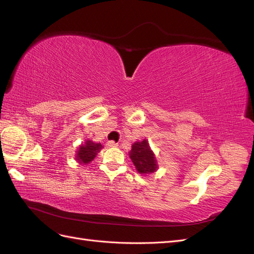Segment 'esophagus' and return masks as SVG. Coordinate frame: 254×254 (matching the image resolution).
Here are the masks:
<instances>
[{
  "instance_id": "esophagus-1",
  "label": "esophagus",
  "mask_w": 254,
  "mask_h": 254,
  "mask_svg": "<svg viewBox=\"0 0 254 254\" xmlns=\"http://www.w3.org/2000/svg\"><path fill=\"white\" fill-rule=\"evenodd\" d=\"M119 144L118 143H115L114 141H109L108 143H107V146H108V147H117Z\"/></svg>"
}]
</instances>
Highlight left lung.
Instances as JSON below:
<instances>
[{"mask_svg": "<svg viewBox=\"0 0 254 254\" xmlns=\"http://www.w3.org/2000/svg\"><path fill=\"white\" fill-rule=\"evenodd\" d=\"M129 156L132 160L136 171L142 175L151 174L156 172L158 168L155 155H153L149 144L146 140L134 143L129 152Z\"/></svg>", "mask_w": 254, "mask_h": 254, "instance_id": "left-lung-1", "label": "left lung"}]
</instances>
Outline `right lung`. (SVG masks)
<instances>
[{
    "label": "right lung",
    "instance_id": "1",
    "mask_svg": "<svg viewBox=\"0 0 254 254\" xmlns=\"http://www.w3.org/2000/svg\"><path fill=\"white\" fill-rule=\"evenodd\" d=\"M103 148L101 143H93L92 141H86V144L81 145L79 150L76 155V160L78 161L80 164H88L91 161H93L97 152Z\"/></svg>",
    "mask_w": 254,
    "mask_h": 254
}]
</instances>
